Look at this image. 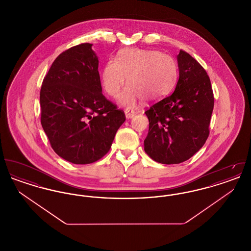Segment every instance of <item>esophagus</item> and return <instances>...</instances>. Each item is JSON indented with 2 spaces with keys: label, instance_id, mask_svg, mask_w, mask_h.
<instances>
[{
  "label": "esophagus",
  "instance_id": "1",
  "mask_svg": "<svg viewBox=\"0 0 251 251\" xmlns=\"http://www.w3.org/2000/svg\"><path fill=\"white\" fill-rule=\"evenodd\" d=\"M125 116H126L127 119H131V118H133L135 116V113L132 110H128L127 109V110H125Z\"/></svg>",
  "mask_w": 251,
  "mask_h": 251
}]
</instances>
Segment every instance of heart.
I'll use <instances>...</instances> for the list:
<instances>
[{"label":"heart","instance_id":"1","mask_svg":"<svg viewBox=\"0 0 251 251\" xmlns=\"http://www.w3.org/2000/svg\"><path fill=\"white\" fill-rule=\"evenodd\" d=\"M178 76L175 59L155 50H121L116 60H109L100 72V84L108 95H119L127 77V86L119 101L125 107H134L139 100H155L167 95Z\"/></svg>","mask_w":251,"mask_h":251}]
</instances>
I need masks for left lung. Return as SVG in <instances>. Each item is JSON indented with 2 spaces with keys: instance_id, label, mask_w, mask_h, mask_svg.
<instances>
[{
  "instance_id": "1",
  "label": "left lung",
  "mask_w": 251,
  "mask_h": 251,
  "mask_svg": "<svg viewBox=\"0 0 251 251\" xmlns=\"http://www.w3.org/2000/svg\"><path fill=\"white\" fill-rule=\"evenodd\" d=\"M177 60L179 80L174 92L145 112L150 126L144 150L152 160L166 165L182 163L202 148L215 102L202 66L182 50Z\"/></svg>"
}]
</instances>
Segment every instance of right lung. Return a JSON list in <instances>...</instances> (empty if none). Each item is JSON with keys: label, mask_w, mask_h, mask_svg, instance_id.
I'll return each mask as SVG.
<instances>
[{"label": "right lung", "mask_w": 251, "mask_h": 251, "mask_svg": "<svg viewBox=\"0 0 251 251\" xmlns=\"http://www.w3.org/2000/svg\"><path fill=\"white\" fill-rule=\"evenodd\" d=\"M91 47L83 43L60 53L40 90V120L50 146L76 165L105 155L126 120L101 93L99 60Z\"/></svg>", "instance_id": "right-lung-1"}]
</instances>
